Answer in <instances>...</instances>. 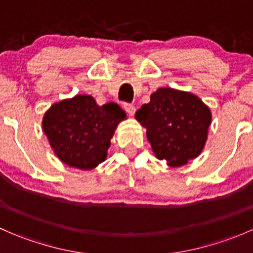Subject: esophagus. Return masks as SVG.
Wrapping results in <instances>:
<instances>
[{
    "instance_id": "1",
    "label": "esophagus",
    "mask_w": 253,
    "mask_h": 253,
    "mask_svg": "<svg viewBox=\"0 0 253 253\" xmlns=\"http://www.w3.org/2000/svg\"><path fill=\"white\" fill-rule=\"evenodd\" d=\"M124 109H125V111H126L127 114L129 115V116H133L134 112H136V106H134L133 104L125 103L124 104Z\"/></svg>"
}]
</instances>
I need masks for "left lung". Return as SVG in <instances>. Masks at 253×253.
Listing matches in <instances>:
<instances>
[{
  "label": "left lung",
  "mask_w": 253,
  "mask_h": 253,
  "mask_svg": "<svg viewBox=\"0 0 253 253\" xmlns=\"http://www.w3.org/2000/svg\"><path fill=\"white\" fill-rule=\"evenodd\" d=\"M158 159L170 167L198 157L207 141L211 115L200 98L186 91L160 88L136 112Z\"/></svg>",
  "instance_id": "left-lung-1"
}]
</instances>
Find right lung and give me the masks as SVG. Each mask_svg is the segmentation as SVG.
<instances>
[{"instance_id":"obj_1","label":"right lung","mask_w":253,"mask_h":253,"mask_svg":"<svg viewBox=\"0 0 253 253\" xmlns=\"http://www.w3.org/2000/svg\"><path fill=\"white\" fill-rule=\"evenodd\" d=\"M125 119L117 104L99 106L90 95H76L51 106L42 128L65 164L90 170L105 160L115 128Z\"/></svg>"}]
</instances>
